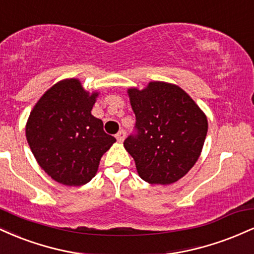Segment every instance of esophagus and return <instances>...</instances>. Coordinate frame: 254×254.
<instances>
[{
    "label": "esophagus",
    "instance_id": "34e87169",
    "mask_svg": "<svg viewBox=\"0 0 254 254\" xmlns=\"http://www.w3.org/2000/svg\"><path fill=\"white\" fill-rule=\"evenodd\" d=\"M125 135H127V132L124 130H119L117 135H116V138H117L118 142H123L125 139Z\"/></svg>",
    "mask_w": 254,
    "mask_h": 254
}]
</instances>
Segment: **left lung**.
I'll list each match as a JSON object with an SVG mask.
<instances>
[{
	"label": "left lung",
	"instance_id": "left-lung-1",
	"mask_svg": "<svg viewBox=\"0 0 254 254\" xmlns=\"http://www.w3.org/2000/svg\"><path fill=\"white\" fill-rule=\"evenodd\" d=\"M136 116L137 135L124 141L138 176L149 184L170 185L196 164L208 132L205 113L185 90L151 81L127 89Z\"/></svg>",
	"mask_w": 254,
	"mask_h": 254
}]
</instances>
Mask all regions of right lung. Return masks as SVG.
Masks as SVG:
<instances>
[{
    "mask_svg": "<svg viewBox=\"0 0 254 254\" xmlns=\"http://www.w3.org/2000/svg\"><path fill=\"white\" fill-rule=\"evenodd\" d=\"M98 92L77 78L55 83L32 109L26 138L40 167L55 182L81 186L97 174L101 156L116 142L92 115Z\"/></svg>",
    "mask_w": 254,
    "mask_h": 254,
    "instance_id": "obj_1",
    "label": "right lung"
}]
</instances>
